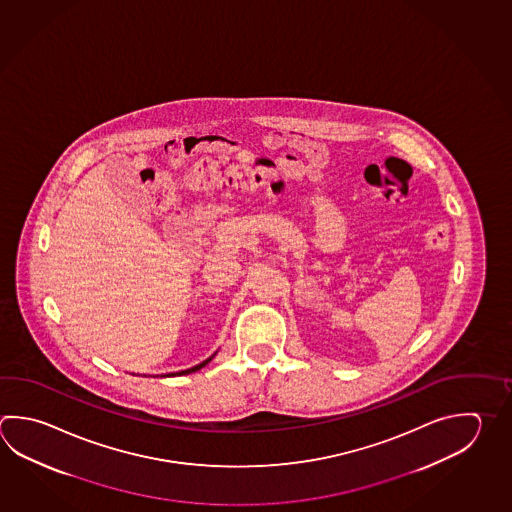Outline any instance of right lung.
Returning a JSON list of instances; mask_svg holds the SVG:
<instances>
[{"label": "right lung", "instance_id": "obj_1", "mask_svg": "<svg viewBox=\"0 0 512 512\" xmlns=\"http://www.w3.org/2000/svg\"><path fill=\"white\" fill-rule=\"evenodd\" d=\"M212 358H213V355L210 358H206V360H204V362H201V364H199V366H193V367H190V369H186V371H181V373H179V375H188V373H193V371H199V369H201V367L206 366V364H208V362H210V360H212Z\"/></svg>", "mask_w": 512, "mask_h": 512}]
</instances>
